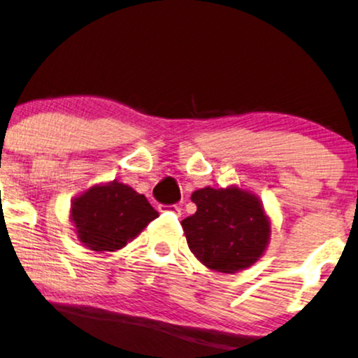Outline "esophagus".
<instances>
[{"instance_id": "obj_1", "label": "esophagus", "mask_w": 358, "mask_h": 358, "mask_svg": "<svg viewBox=\"0 0 358 358\" xmlns=\"http://www.w3.org/2000/svg\"><path fill=\"white\" fill-rule=\"evenodd\" d=\"M159 210L161 213H174V214H180V207L172 204V206H159Z\"/></svg>"}]
</instances>
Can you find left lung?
<instances>
[{"label": "left lung", "mask_w": 358, "mask_h": 358, "mask_svg": "<svg viewBox=\"0 0 358 358\" xmlns=\"http://www.w3.org/2000/svg\"><path fill=\"white\" fill-rule=\"evenodd\" d=\"M196 214L180 222L187 245L202 266L236 273L254 266L267 250L272 222L257 194L239 186L192 192Z\"/></svg>", "instance_id": "left-lung-1"}]
</instances>
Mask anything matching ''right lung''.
I'll return each instance as SVG.
<instances>
[{
    "label": "right lung",
    "mask_w": 358,
    "mask_h": 358,
    "mask_svg": "<svg viewBox=\"0 0 358 358\" xmlns=\"http://www.w3.org/2000/svg\"><path fill=\"white\" fill-rule=\"evenodd\" d=\"M159 213L144 194L119 180L94 184L71 201L78 241L96 252H114L139 236Z\"/></svg>",
    "instance_id": "right-lung-1"
}]
</instances>
